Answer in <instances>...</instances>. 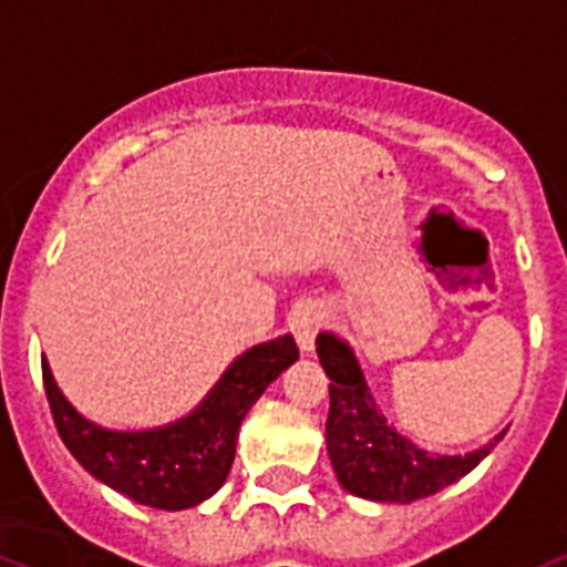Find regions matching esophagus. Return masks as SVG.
<instances>
[{
  "instance_id": "obj_1",
  "label": "esophagus",
  "mask_w": 567,
  "mask_h": 567,
  "mask_svg": "<svg viewBox=\"0 0 567 567\" xmlns=\"http://www.w3.org/2000/svg\"><path fill=\"white\" fill-rule=\"evenodd\" d=\"M321 324H324V312L318 310L316 303L303 307V310H298L292 316V336H295V341L301 344L303 353H310V350H312V344H316V336H318V330H321Z\"/></svg>"
}]
</instances>
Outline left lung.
<instances>
[{
	"mask_svg": "<svg viewBox=\"0 0 567 567\" xmlns=\"http://www.w3.org/2000/svg\"><path fill=\"white\" fill-rule=\"evenodd\" d=\"M316 344L321 368L330 377L327 452L341 486L359 498L411 504L441 493L443 486L470 475L504 437L502 432L463 457L429 455L382 420L348 344L330 333L318 336Z\"/></svg>",
	"mask_w": 567,
	"mask_h": 567,
	"instance_id": "left-lung-1",
	"label": "left lung"
}]
</instances>
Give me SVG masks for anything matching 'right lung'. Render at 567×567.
<instances>
[{
  "label": "right lung",
  "instance_id": "obj_1",
  "mask_svg": "<svg viewBox=\"0 0 567 567\" xmlns=\"http://www.w3.org/2000/svg\"><path fill=\"white\" fill-rule=\"evenodd\" d=\"M298 359L292 336L257 344L219 379L208 400L156 432H106L63 400L42 362V385L65 449L115 493L156 509L196 507L226 484L246 411Z\"/></svg>",
  "mask_w": 567,
  "mask_h": 567
}]
</instances>
